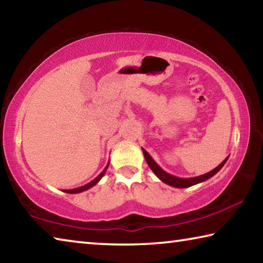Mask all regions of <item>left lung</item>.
<instances>
[{"label":"left lung","mask_w":263,"mask_h":263,"mask_svg":"<svg viewBox=\"0 0 263 263\" xmlns=\"http://www.w3.org/2000/svg\"><path fill=\"white\" fill-rule=\"evenodd\" d=\"M141 149H142V153H144L146 162H147L148 167L152 169V172L154 173V174L157 175L159 179L163 182V183H166L168 185H172V186H175V188H188V186L195 185L197 183H201V182L209 180L210 177H212L213 175L217 174V173L220 171L222 166H224L226 161H228V159H229V157L226 158L224 161H222L219 164V166H217L215 169H212L211 172L206 173V174L195 176V177H188V179H182V177H177V176L169 174V173H167V172H164L163 169L160 167L157 162L154 161L153 158L147 153V151L144 149V148H141Z\"/></svg>","instance_id":"1"}]
</instances>
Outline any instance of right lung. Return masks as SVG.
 Masks as SVG:
<instances>
[{
	"mask_svg": "<svg viewBox=\"0 0 263 263\" xmlns=\"http://www.w3.org/2000/svg\"><path fill=\"white\" fill-rule=\"evenodd\" d=\"M109 163L110 162H108V164H106V167L103 169V172L101 173V174L96 177V179H94L92 180L91 182H89V183H87V184H84V185H82V186H80V188H75V189H70V190H65V193H68V194H79V193H82V191H86V190H88V189H90L91 186H94L95 184H97L100 182V180L102 179V177H103V175L105 174V172H106V169H108V167H109Z\"/></svg>",
	"mask_w": 263,
	"mask_h": 263,
	"instance_id": "obj_1",
	"label": "right lung"
}]
</instances>
